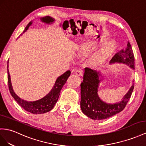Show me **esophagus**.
Returning <instances> with one entry per match:
<instances>
[{"label":"esophagus","mask_w":146,"mask_h":146,"mask_svg":"<svg viewBox=\"0 0 146 146\" xmlns=\"http://www.w3.org/2000/svg\"><path fill=\"white\" fill-rule=\"evenodd\" d=\"M74 73H75L76 76H81L82 75H83V70H81V69L76 70L74 71Z\"/></svg>","instance_id":"34e87169"}]
</instances>
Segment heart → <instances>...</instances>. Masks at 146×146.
I'll use <instances>...</instances> for the list:
<instances>
[{
    "mask_svg": "<svg viewBox=\"0 0 146 146\" xmlns=\"http://www.w3.org/2000/svg\"><path fill=\"white\" fill-rule=\"evenodd\" d=\"M106 37H102L99 39H86L76 46V55L81 58L87 57L94 52L99 44L105 42L103 46L96 52L89 60L90 64L98 65L105 63L109 60L117 48V44L114 40L107 41Z\"/></svg>",
    "mask_w": 146,
    "mask_h": 146,
    "instance_id": "b5f03b06",
    "label": "heart"
}]
</instances>
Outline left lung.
I'll return each instance as SVG.
<instances>
[{"label":"left lung","mask_w":146,"mask_h":146,"mask_svg":"<svg viewBox=\"0 0 146 146\" xmlns=\"http://www.w3.org/2000/svg\"><path fill=\"white\" fill-rule=\"evenodd\" d=\"M115 63H123L134 69V57L129 41L125 49L116 54L111 60V64ZM105 78L100 72L86 68L83 81L81 83V109L88 117L96 120L107 119L121 111L129 100L134 89L133 83L121 101L114 104L107 103L98 94L100 83Z\"/></svg>","instance_id":"8db88e82"}]
</instances>
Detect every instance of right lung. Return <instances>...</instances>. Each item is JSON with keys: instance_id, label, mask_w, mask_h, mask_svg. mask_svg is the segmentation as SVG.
<instances>
[{"instance_id": "obj_1", "label": "right lung", "mask_w": 146, "mask_h": 146, "mask_svg": "<svg viewBox=\"0 0 146 146\" xmlns=\"http://www.w3.org/2000/svg\"><path fill=\"white\" fill-rule=\"evenodd\" d=\"M40 20L43 23L46 24H52L55 21L54 18L49 16L40 18ZM33 23V21H32L29 22L28 25L27 26V27L25 28L23 33L28 30ZM7 73H8L9 88L11 95H12L13 99L15 100V101L23 109L33 114L44 113L50 111L53 109L58 99L60 92L61 91L62 88H63V85L66 83L67 79H68L71 74L70 71L68 70L65 73L62 74L61 76L58 77L50 91L46 96H45L44 98L37 100H35V101H27V100H25L19 98L13 91L9 71V61L7 62Z\"/></svg>"}]
</instances>
